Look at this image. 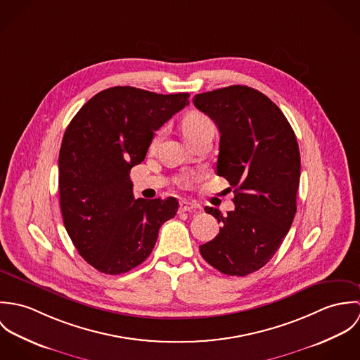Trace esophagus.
<instances>
[{
  "instance_id": "esophagus-1",
  "label": "esophagus",
  "mask_w": 360,
  "mask_h": 360,
  "mask_svg": "<svg viewBox=\"0 0 360 360\" xmlns=\"http://www.w3.org/2000/svg\"><path fill=\"white\" fill-rule=\"evenodd\" d=\"M201 206L191 201H181L180 202V210L181 212H191V210H200Z\"/></svg>"
}]
</instances>
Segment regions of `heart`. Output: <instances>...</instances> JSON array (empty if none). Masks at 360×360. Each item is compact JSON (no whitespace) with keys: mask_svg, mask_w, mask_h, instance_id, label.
Segmentation results:
<instances>
[{"mask_svg":"<svg viewBox=\"0 0 360 360\" xmlns=\"http://www.w3.org/2000/svg\"><path fill=\"white\" fill-rule=\"evenodd\" d=\"M181 129H183V134L184 137L187 139V141L193 140L194 137L205 133V131H213V123L212 120L204 115L201 112H197V110H193V112H188L184 117H183V122H181ZM162 131H159L151 143V148H155L159 143V137H160ZM198 177L197 173H191L188 176L184 177V181L186 183H193L195 181Z\"/></svg>","mask_w":360,"mask_h":360,"instance_id":"1","label":"heart"}]
</instances>
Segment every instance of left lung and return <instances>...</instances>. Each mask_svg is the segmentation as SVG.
<instances>
[{"mask_svg": "<svg viewBox=\"0 0 360 360\" xmlns=\"http://www.w3.org/2000/svg\"><path fill=\"white\" fill-rule=\"evenodd\" d=\"M193 103L219 129L216 172L236 194V209L224 216L206 206L221 227L200 252L223 274L247 276L273 257L292 224L301 176L297 137L280 108L247 86L197 94Z\"/></svg>", "mask_w": 360, "mask_h": 360, "instance_id": "1", "label": "left lung"}]
</instances>
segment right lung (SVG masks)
Returning <instances> with one entry per match:
<instances>
[{
  "mask_svg": "<svg viewBox=\"0 0 360 360\" xmlns=\"http://www.w3.org/2000/svg\"><path fill=\"white\" fill-rule=\"evenodd\" d=\"M188 97L116 86L96 94L69 123L58 160L60 212L73 245L98 271L120 274L141 264L160 226L177 213L174 197L134 200L130 170Z\"/></svg>",
  "mask_w": 360,
  "mask_h": 360,
  "instance_id": "1",
  "label": "right lung"
}]
</instances>
